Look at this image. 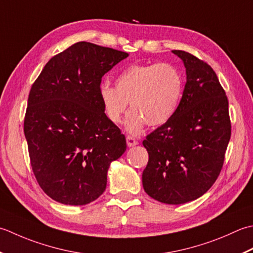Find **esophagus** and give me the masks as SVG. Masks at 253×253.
I'll return each mask as SVG.
<instances>
[{"label": "esophagus", "mask_w": 253, "mask_h": 253, "mask_svg": "<svg viewBox=\"0 0 253 253\" xmlns=\"http://www.w3.org/2000/svg\"><path fill=\"white\" fill-rule=\"evenodd\" d=\"M126 143H127V146H135L138 144V141L136 140L135 137H133L131 135H127L126 136Z\"/></svg>", "instance_id": "1"}]
</instances>
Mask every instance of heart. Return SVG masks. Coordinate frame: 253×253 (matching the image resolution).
I'll return each mask as SVG.
<instances>
[{"label": "heart", "instance_id": "heart-1", "mask_svg": "<svg viewBox=\"0 0 253 253\" xmlns=\"http://www.w3.org/2000/svg\"><path fill=\"white\" fill-rule=\"evenodd\" d=\"M183 77L170 63L135 64L118 75L116 87L108 83L99 87V99L108 120L120 123L130 101L126 126L133 133L142 126H155L167 122L181 99Z\"/></svg>", "mask_w": 253, "mask_h": 253}]
</instances>
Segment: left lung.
<instances>
[{"mask_svg":"<svg viewBox=\"0 0 253 253\" xmlns=\"http://www.w3.org/2000/svg\"><path fill=\"white\" fill-rule=\"evenodd\" d=\"M183 61L187 83L176 112L146 136L148 163L142 174L149 197L182 204L203 195L218 178L231 134L228 99L211 66L191 53Z\"/></svg>","mask_w":253,"mask_h":253,"instance_id":"8db88e82","label":"left lung"}]
</instances>
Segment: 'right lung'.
<instances>
[{
	"label": "right lung",
	"mask_w": 253,
	"mask_h": 253,
	"mask_svg": "<svg viewBox=\"0 0 253 253\" xmlns=\"http://www.w3.org/2000/svg\"><path fill=\"white\" fill-rule=\"evenodd\" d=\"M128 54L86 41L52 56L30 88L24 133L33 172L43 192L66 205H85L107 185L126 136L108 120L101 79Z\"/></svg>",
	"instance_id": "add662e5"
}]
</instances>
